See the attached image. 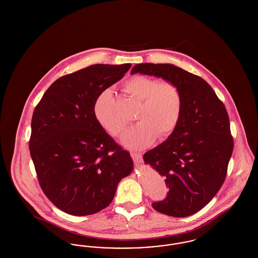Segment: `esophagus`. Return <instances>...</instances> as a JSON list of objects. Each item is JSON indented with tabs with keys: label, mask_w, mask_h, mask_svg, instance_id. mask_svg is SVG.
<instances>
[{
	"label": "esophagus",
	"mask_w": 258,
	"mask_h": 258,
	"mask_svg": "<svg viewBox=\"0 0 258 258\" xmlns=\"http://www.w3.org/2000/svg\"><path fill=\"white\" fill-rule=\"evenodd\" d=\"M131 156L136 162H141L142 161V154H140V153H134L133 152V153H131Z\"/></svg>",
	"instance_id": "esophagus-1"
}]
</instances>
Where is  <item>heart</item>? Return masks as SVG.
I'll return each mask as SVG.
<instances>
[{"mask_svg":"<svg viewBox=\"0 0 258 258\" xmlns=\"http://www.w3.org/2000/svg\"><path fill=\"white\" fill-rule=\"evenodd\" d=\"M126 94L140 102L135 119L138 123L123 139L125 147L143 149L156 136L165 138L177 127L183 110L181 91L171 82L145 75H135L123 84ZM95 115L99 124L112 136L122 137L126 122L117 112L116 100L109 91L103 92L95 104Z\"/></svg>","mask_w":258,"mask_h":258,"instance_id":"obj_1","label":"heart"}]
</instances>
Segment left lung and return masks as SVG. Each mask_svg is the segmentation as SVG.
<instances>
[{
	"mask_svg": "<svg viewBox=\"0 0 258 258\" xmlns=\"http://www.w3.org/2000/svg\"><path fill=\"white\" fill-rule=\"evenodd\" d=\"M137 73L161 77L181 91L183 110L177 127L143 159L169 188L153 208L175 218L191 216L208 204L225 180L234 145L227 111L203 78L174 64L139 63L131 74Z\"/></svg>",
	"mask_w": 258,
	"mask_h": 258,
	"instance_id": "8db88e82",
	"label": "left lung"
}]
</instances>
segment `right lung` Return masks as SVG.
<instances>
[{
  "label": "right lung",
  "instance_id": "1",
  "mask_svg": "<svg viewBox=\"0 0 258 258\" xmlns=\"http://www.w3.org/2000/svg\"><path fill=\"white\" fill-rule=\"evenodd\" d=\"M132 67L98 63L57 79L37 103L29 148L44 195L62 212L88 216L106 208L134 162L99 124L98 97Z\"/></svg>",
  "mask_w": 258,
  "mask_h": 258
}]
</instances>
